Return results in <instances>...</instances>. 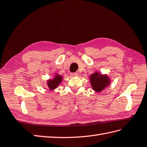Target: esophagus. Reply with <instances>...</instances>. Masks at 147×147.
<instances>
[{"label":"esophagus","instance_id":"34e87169","mask_svg":"<svg viewBox=\"0 0 147 147\" xmlns=\"http://www.w3.org/2000/svg\"><path fill=\"white\" fill-rule=\"evenodd\" d=\"M70 76H71V77H77V76H79V74H78L77 72L71 73V74H70Z\"/></svg>","mask_w":147,"mask_h":147}]
</instances>
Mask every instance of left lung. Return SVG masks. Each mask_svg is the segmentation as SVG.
<instances>
[{
    "mask_svg": "<svg viewBox=\"0 0 147 147\" xmlns=\"http://www.w3.org/2000/svg\"><path fill=\"white\" fill-rule=\"evenodd\" d=\"M90 81L92 89L97 92H100L109 86L111 80L107 75H102L96 71L90 76Z\"/></svg>",
    "mask_w": 147,
    "mask_h": 147,
    "instance_id": "left-lung-1",
    "label": "left lung"
}]
</instances>
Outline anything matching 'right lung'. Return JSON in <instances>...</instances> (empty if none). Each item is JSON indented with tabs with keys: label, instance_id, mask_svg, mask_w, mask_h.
Wrapping results in <instances>:
<instances>
[{
	"label": "right lung",
	"instance_id": "add662e5",
	"mask_svg": "<svg viewBox=\"0 0 147 147\" xmlns=\"http://www.w3.org/2000/svg\"><path fill=\"white\" fill-rule=\"evenodd\" d=\"M62 79V76H61L57 74H55V76L53 79H50L47 81V86L49 89L53 90L56 89L61 82Z\"/></svg>",
	"mask_w": 147,
	"mask_h": 147
}]
</instances>
